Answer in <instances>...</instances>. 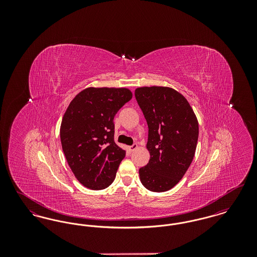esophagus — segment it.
<instances>
[{"mask_svg": "<svg viewBox=\"0 0 257 257\" xmlns=\"http://www.w3.org/2000/svg\"><path fill=\"white\" fill-rule=\"evenodd\" d=\"M137 148H138V145H137V144H134V145H132V146H130V147H128V149H129L130 152H133Z\"/></svg>", "mask_w": 257, "mask_h": 257, "instance_id": "1", "label": "esophagus"}]
</instances>
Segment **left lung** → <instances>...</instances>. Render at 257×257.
<instances>
[{"instance_id":"obj_1","label":"left lung","mask_w":257,"mask_h":257,"mask_svg":"<svg viewBox=\"0 0 257 257\" xmlns=\"http://www.w3.org/2000/svg\"><path fill=\"white\" fill-rule=\"evenodd\" d=\"M148 126L150 159L140 169L142 184L151 192H166L178 183L196 152L198 122L187 99L167 86L135 90Z\"/></svg>"}]
</instances>
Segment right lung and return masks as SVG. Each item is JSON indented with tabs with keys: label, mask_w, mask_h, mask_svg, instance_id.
Masks as SVG:
<instances>
[{
	"label": "right lung",
	"mask_w": 257,
	"mask_h": 257,
	"mask_svg": "<svg viewBox=\"0 0 257 257\" xmlns=\"http://www.w3.org/2000/svg\"><path fill=\"white\" fill-rule=\"evenodd\" d=\"M131 99L125 87H87L64 112L60 131L63 153L75 177L90 190L109 187L125 157L113 140V118Z\"/></svg>",
	"instance_id": "right-lung-1"
}]
</instances>
